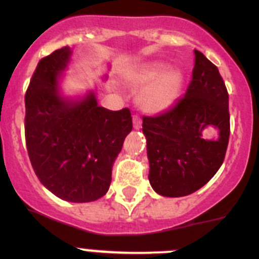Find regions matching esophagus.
Returning <instances> with one entry per match:
<instances>
[{"label":"esophagus","instance_id":"1","mask_svg":"<svg viewBox=\"0 0 259 259\" xmlns=\"http://www.w3.org/2000/svg\"><path fill=\"white\" fill-rule=\"evenodd\" d=\"M132 120H134V128H135V130H140V128H141V119L139 118L137 115H135Z\"/></svg>","mask_w":259,"mask_h":259}]
</instances>
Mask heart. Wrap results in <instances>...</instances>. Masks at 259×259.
Segmentation results:
<instances>
[{
	"mask_svg": "<svg viewBox=\"0 0 259 259\" xmlns=\"http://www.w3.org/2000/svg\"><path fill=\"white\" fill-rule=\"evenodd\" d=\"M125 84L141 89L136 101L146 114H162L176 104L184 87V74L180 68L171 67L161 61L145 62L125 72Z\"/></svg>",
	"mask_w": 259,
	"mask_h": 259,
	"instance_id": "b5f03b06",
	"label": "heart"
}]
</instances>
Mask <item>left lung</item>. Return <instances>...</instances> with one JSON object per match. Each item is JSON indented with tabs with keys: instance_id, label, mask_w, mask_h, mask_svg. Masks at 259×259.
I'll list each match as a JSON object with an SVG mask.
<instances>
[{
	"instance_id": "8db88e82",
	"label": "left lung",
	"mask_w": 259,
	"mask_h": 259,
	"mask_svg": "<svg viewBox=\"0 0 259 259\" xmlns=\"http://www.w3.org/2000/svg\"><path fill=\"white\" fill-rule=\"evenodd\" d=\"M217 129L215 139L204 135ZM149 159V183L164 197L198 191L217 174L230 139L228 93L224 81L202 53L194 50V67L187 93L161 115L143 118Z\"/></svg>"
}]
</instances>
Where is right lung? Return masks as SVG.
Returning a JSON list of instances; mask_svg holds the SVG:
<instances>
[{
	"mask_svg": "<svg viewBox=\"0 0 259 259\" xmlns=\"http://www.w3.org/2000/svg\"><path fill=\"white\" fill-rule=\"evenodd\" d=\"M71 56L65 47L38 62L24 100L27 150L48 191L68 202H92L109 191L132 116L128 109L98 106L95 89L66 96L62 81Z\"/></svg>",
	"mask_w": 259,
	"mask_h": 259,
	"instance_id": "obj_1",
	"label": "right lung"
}]
</instances>
